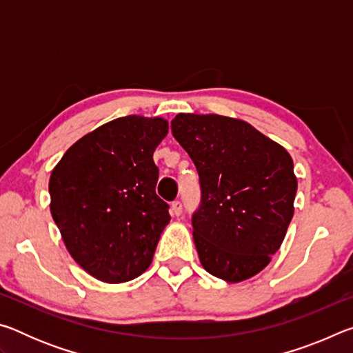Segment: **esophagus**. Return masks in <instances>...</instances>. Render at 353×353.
Masks as SVG:
<instances>
[{
    "label": "esophagus",
    "instance_id": "1",
    "mask_svg": "<svg viewBox=\"0 0 353 353\" xmlns=\"http://www.w3.org/2000/svg\"><path fill=\"white\" fill-rule=\"evenodd\" d=\"M182 210H183V208H182V202L181 201L172 202V204H171V214H172V216H181Z\"/></svg>",
    "mask_w": 353,
    "mask_h": 353
}]
</instances>
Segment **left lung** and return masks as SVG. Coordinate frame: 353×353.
<instances>
[{
	"label": "left lung",
	"instance_id": "8db88e82",
	"mask_svg": "<svg viewBox=\"0 0 353 353\" xmlns=\"http://www.w3.org/2000/svg\"><path fill=\"white\" fill-rule=\"evenodd\" d=\"M171 132L199 174L201 202L191 224L204 270L230 283L259 274L279 250L294 213L291 155L229 117L179 113Z\"/></svg>",
	"mask_w": 353,
	"mask_h": 353
}]
</instances>
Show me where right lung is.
Segmentation results:
<instances>
[{
    "label": "right lung",
    "instance_id": "right-lung-1",
    "mask_svg": "<svg viewBox=\"0 0 353 353\" xmlns=\"http://www.w3.org/2000/svg\"><path fill=\"white\" fill-rule=\"evenodd\" d=\"M166 134L162 118H117L77 140L51 172L52 219L71 256L94 279L123 283L151 265L171 219L155 193L152 159Z\"/></svg>",
    "mask_w": 353,
    "mask_h": 353
}]
</instances>
